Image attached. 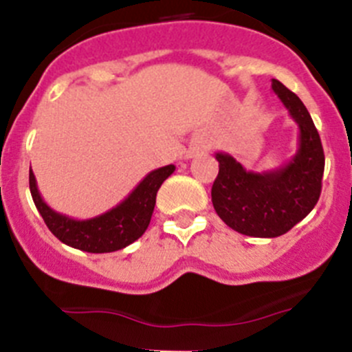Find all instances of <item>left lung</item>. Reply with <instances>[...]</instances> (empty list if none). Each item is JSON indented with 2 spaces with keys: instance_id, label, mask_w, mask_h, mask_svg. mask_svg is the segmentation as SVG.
Instances as JSON below:
<instances>
[{
  "instance_id": "obj_1",
  "label": "left lung",
  "mask_w": 352,
  "mask_h": 352,
  "mask_svg": "<svg viewBox=\"0 0 352 352\" xmlns=\"http://www.w3.org/2000/svg\"><path fill=\"white\" fill-rule=\"evenodd\" d=\"M275 95L298 123L296 155L278 169L254 173L234 157L219 153V176L211 188L214 211L227 226L254 238L285 234L307 217L319 201L324 173L321 138L303 102L280 80L273 79Z\"/></svg>"
}]
</instances>
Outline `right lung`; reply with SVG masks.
Segmentation results:
<instances>
[{"instance_id": "obj_1", "label": "right lung", "mask_w": 352, "mask_h": 352, "mask_svg": "<svg viewBox=\"0 0 352 352\" xmlns=\"http://www.w3.org/2000/svg\"><path fill=\"white\" fill-rule=\"evenodd\" d=\"M174 169L176 167L170 164L151 170L125 201H121L113 210L86 220L70 219L47 206L40 195L33 170H30V190L36 210L56 238L77 250L104 254L129 247L144 234L153 214L158 188Z\"/></svg>"}]
</instances>
